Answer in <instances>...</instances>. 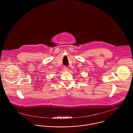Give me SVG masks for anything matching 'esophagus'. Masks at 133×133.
Instances as JSON below:
<instances>
[{"label": "esophagus", "instance_id": "esophagus-1", "mask_svg": "<svg viewBox=\"0 0 133 133\" xmlns=\"http://www.w3.org/2000/svg\"><path fill=\"white\" fill-rule=\"evenodd\" d=\"M63 70L64 71H67L68 70V68L67 66H64L63 67Z\"/></svg>", "mask_w": 133, "mask_h": 133}]
</instances>
